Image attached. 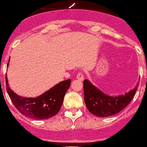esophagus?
<instances>
[{"instance_id":"1","label":"esophagus","mask_w":147,"mask_h":147,"mask_svg":"<svg viewBox=\"0 0 147 147\" xmlns=\"http://www.w3.org/2000/svg\"><path fill=\"white\" fill-rule=\"evenodd\" d=\"M77 79L79 80V81H83L84 80V75H83V73L82 72H79L77 75Z\"/></svg>"}]
</instances>
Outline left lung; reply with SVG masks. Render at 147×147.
I'll return each instance as SVG.
<instances>
[{"instance_id": "obj_1", "label": "left lung", "mask_w": 147, "mask_h": 147, "mask_svg": "<svg viewBox=\"0 0 147 147\" xmlns=\"http://www.w3.org/2000/svg\"><path fill=\"white\" fill-rule=\"evenodd\" d=\"M129 91L125 95L110 96L103 94L87 80H84V101L90 113L98 117H108L115 115L130 103L137 89Z\"/></svg>"}]
</instances>
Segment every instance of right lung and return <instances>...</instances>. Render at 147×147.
I'll list each match as a JSON object with an SVG mask.
<instances>
[{
    "instance_id": "add662e5",
    "label": "right lung",
    "mask_w": 147,
    "mask_h": 147,
    "mask_svg": "<svg viewBox=\"0 0 147 147\" xmlns=\"http://www.w3.org/2000/svg\"><path fill=\"white\" fill-rule=\"evenodd\" d=\"M5 83L7 94L21 114L35 120H44L51 118L59 112L65 94L70 86L71 80L68 79L61 82L36 98H24L14 93L8 86L7 76Z\"/></svg>"
}]
</instances>
